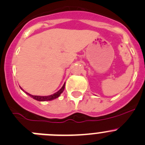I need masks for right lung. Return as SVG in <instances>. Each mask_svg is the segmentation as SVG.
I'll use <instances>...</instances> for the list:
<instances>
[{
    "label": "right lung",
    "instance_id": "1",
    "mask_svg": "<svg viewBox=\"0 0 145 145\" xmlns=\"http://www.w3.org/2000/svg\"><path fill=\"white\" fill-rule=\"evenodd\" d=\"M64 88H65V84L63 85V86L61 88L60 90H59L57 92L54 93V94H51V95H49V96H35V95H31V94H28V93L25 92V94H28V96H30L31 97H32L33 99H34L37 100V101H51V100L55 99L58 98V97L61 95V93L63 91V90H64ZM21 89L23 90L22 88H21ZM23 91H24V90H23Z\"/></svg>",
    "mask_w": 145,
    "mask_h": 145
}]
</instances>
